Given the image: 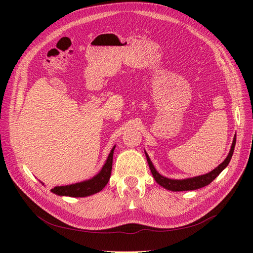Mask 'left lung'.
Listing matches in <instances>:
<instances>
[{"instance_id": "left-lung-1", "label": "left lung", "mask_w": 253, "mask_h": 253, "mask_svg": "<svg viewBox=\"0 0 253 253\" xmlns=\"http://www.w3.org/2000/svg\"><path fill=\"white\" fill-rule=\"evenodd\" d=\"M235 141H236V137L234 136L233 138V142L231 145V150L229 152V154L227 156V158L224 160L223 163H221L217 168H215L213 171H211L208 174H205L202 176H196V177L193 178H187V179H170V178H167L164 177V176L160 175L156 170L154 166H153L152 162L150 157L148 156L147 153H145V156H147L148 159V164L150 167V170L154 176V179L156 180L157 183H159L160 186H163L164 188L168 189V190H171V191H190V190H196V189H200L203 188L205 186H208L211 181H213L215 179L217 176L219 175V173L223 171L225 168L229 165L230 163V159L232 157L233 154V151H234V147H235Z\"/></svg>"}]
</instances>
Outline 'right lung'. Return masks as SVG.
Returning <instances> with one entry per match:
<instances>
[{
    "instance_id": "add662e5",
    "label": "right lung",
    "mask_w": 253,
    "mask_h": 253,
    "mask_svg": "<svg viewBox=\"0 0 253 253\" xmlns=\"http://www.w3.org/2000/svg\"><path fill=\"white\" fill-rule=\"evenodd\" d=\"M115 147L112 149L110 155L106 159V163L104 164L102 170L99 172L96 176H94L91 179L74 183L70 186H61L55 187L51 189V192L63 195V196H72V197H84L91 194H95L99 191H101L106 183L109 182L111 173H112V165H113V154H114Z\"/></svg>"
}]
</instances>
